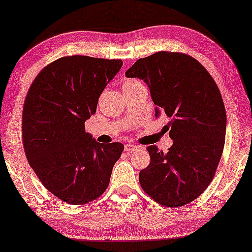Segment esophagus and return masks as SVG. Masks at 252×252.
Returning a JSON list of instances; mask_svg holds the SVG:
<instances>
[{"instance_id": "34e87169", "label": "esophagus", "mask_w": 252, "mask_h": 252, "mask_svg": "<svg viewBox=\"0 0 252 252\" xmlns=\"http://www.w3.org/2000/svg\"><path fill=\"white\" fill-rule=\"evenodd\" d=\"M138 149L137 145H133V144H126L125 146V151L126 153H132V152H135Z\"/></svg>"}]
</instances>
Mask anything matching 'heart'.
Returning a JSON list of instances; mask_svg holds the SVG:
<instances>
[{"instance_id": "obj_1", "label": "heart", "mask_w": 252, "mask_h": 252, "mask_svg": "<svg viewBox=\"0 0 252 252\" xmlns=\"http://www.w3.org/2000/svg\"><path fill=\"white\" fill-rule=\"evenodd\" d=\"M141 83L140 81H137V80H133V79H127L126 80L125 82H123V90H126V89H130L132 87H134V85Z\"/></svg>"}]
</instances>
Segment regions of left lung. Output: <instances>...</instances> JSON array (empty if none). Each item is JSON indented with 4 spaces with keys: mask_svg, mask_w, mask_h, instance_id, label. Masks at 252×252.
Returning <instances> with one entry per match:
<instances>
[{
    "mask_svg": "<svg viewBox=\"0 0 252 252\" xmlns=\"http://www.w3.org/2000/svg\"><path fill=\"white\" fill-rule=\"evenodd\" d=\"M126 76L147 83L155 116L170 118L173 140L168 153L147 148L151 163L138 175L142 189L163 207L187 205L211 183L222 156L226 114L220 90L199 62L179 52L140 58Z\"/></svg>",
    "mask_w": 252,
    "mask_h": 252,
    "instance_id": "8db88e82",
    "label": "left lung"
}]
</instances>
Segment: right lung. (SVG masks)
I'll return each mask as SVG.
<instances>
[{"label":"right lung","mask_w":252,"mask_h":252,"mask_svg":"<svg viewBox=\"0 0 252 252\" xmlns=\"http://www.w3.org/2000/svg\"><path fill=\"white\" fill-rule=\"evenodd\" d=\"M121 60L65 56L45 66L26 95L21 135L27 160L47 190L70 205L95 200L109 185L125 146L85 132Z\"/></svg>","instance_id":"add662e5"}]
</instances>
